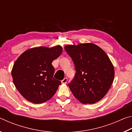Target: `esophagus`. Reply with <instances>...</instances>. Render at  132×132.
<instances>
[{"label": "esophagus", "instance_id": "1", "mask_svg": "<svg viewBox=\"0 0 132 132\" xmlns=\"http://www.w3.org/2000/svg\"><path fill=\"white\" fill-rule=\"evenodd\" d=\"M67 81H68V78H64L63 80H62V83L63 84H66Z\"/></svg>", "mask_w": 132, "mask_h": 132}]
</instances>
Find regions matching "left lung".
I'll return each mask as SVG.
<instances>
[{
    "label": "left lung",
    "mask_w": 132,
    "mask_h": 132,
    "mask_svg": "<svg viewBox=\"0 0 132 132\" xmlns=\"http://www.w3.org/2000/svg\"><path fill=\"white\" fill-rule=\"evenodd\" d=\"M74 63L75 77L68 86L82 104L95 103L103 98L114 79V68L106 53L92 43L66 45Z\"/></svg>",
    "instance_id": "left-lung-1"
}]
</instances>
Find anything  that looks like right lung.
<instances>
[{"label": "right lung", "instance_id": "1", "mask_svg": "<svg viewBox=\"0 0 132 132\" xmlns=\"http://www.w3.org/2000/svg\"><path fill=\"white\" fill-rule=\"evenodd\" d=\"M63 51L61 46H40L27 50L13 65L12 76L15 87L27 100L41 104L52 98L61 84L53 77L52 62Z\"/></svg>", "mask_w": 132, "mask_h": 132}]
</instances>
